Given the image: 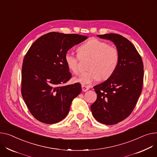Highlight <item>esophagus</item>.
<instances>
[{
  "mask_svg": "<svg viewBox=\"0 0 157 157\" xmlns=\"http://www.w3.org/2000/svg\"><path fill=\"white\" fill-rule=\"evenodd\" d=\"M81 88H82V91H88L89 90L90 86H86V85H82L81 86Z\"/></svg>",
  "mask_w": 157,
  "mask_h": 157,
  "instance_id": "1",
  "label": "esophagus"
}]
</instances>
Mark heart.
<instances>
[{
    "label": "heart",
    "instance_id": "1",
    "mask_svg": "<svg viewBox=\"0 0 157 157\" xmlns=\"http://www.w3.org/2000/svg\"><path fill=\"white\" fill-rule=\"evenodd\" d=\"M76 56L70 52L64 56V62L73 74L79 72V58L90 59L86 66L87 71L74 79L75 82L88 85L99 79H109L116 71L120 60L119 49L110 45L105 41L93 38L88 40L78 48Z\"/></svg>",
    "mask_w": 157,
    "mask_h": 157
}]
</instances>
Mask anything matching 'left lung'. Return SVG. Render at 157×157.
I'll list each match as a JSON object with an SVG mask.
<instances>
[{
    "mask_svg": "<svg viewBox=\"0 0 157 157\" xmlns=\"http://www.w3.org/2000/svg\"><path fill=\"white\" fill-rule=\"evenodd\" d=\"M98 36L113 41L119 50L120 60L112 76L93 87L97 98L91 110L99 122L113 125L126 119L136 105L143 85V62L132 44L122 35L109 33Z\"/></svg>",
    "mask_w": 157,
    "mask_h": 157,
    "instance_id": "left-lung-1",
    "label": "left lung"
}]
</instances>
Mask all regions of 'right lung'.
<instances>
[{"instance_id":"right-lung-1","label":"right lung","mask_w":157,"mask_h":157,"mask_svg":"<svg viewBox=\"0 0 157 157\" xmlns=\"http://www.w3.org/2000/svg\"><path fill=\"white\" fill-rule=\"evenodd\" d=\"M86 36L50 32L31 45L24 59L21 72V95L32 116L48 124L63 120L72 101L81 92L79 82L61 86L71 75L64 56Z\"/></svg>"}]
</instances>
